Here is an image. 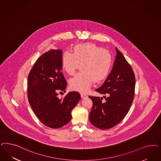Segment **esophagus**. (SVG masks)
Masks as SVG:
<instances>
[{"label":"esophagus","instance_id":"34e87169","mask_svg":"<svg viewBox=\"0 0 161 161\" xmlns=\"http://www.w3.org/2000/svg\"><path fill=\"white\" fill-rule=\"evenodd\" d=\"M80 96L82 97V98H87L88 96L84 93H80Z\"/></svg>","mask_w":161,"mask_h":161}]
</instances>
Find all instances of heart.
I'll use <instances>...</instances> for the list:
<instances>
[{"label":"heart","mask_w":161,"mask_h":161,"mask_svg":"<svg viewBox=\"0 0 161 161\" xmlns=\"http://www.w3.org/2000/svg\"><path fill=\"white\" fill-rule=\"evenodd\" d=\"M112 62L108 50L101 48L91 42L79 44L73 47V53L66 51L63 53L62 68L69 75L76 71L78 63H80V72L69 81L73 90L87 92L93 80L98 82L107 76Z\"/></svg>","instance_id":"heart-1"}]
</instances>
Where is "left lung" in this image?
<instances>
[{"instance_id":"obj_1","label":"left lung","mask_w":161,"mask_h":161,"mask_svg":"<svg viewBox=\"0 0 161 161\" xmlns=\"http://www.w3.org/2000/svg\"><path fill=\"white\" fill-rule=\"evenodd\" d=\"M117 55L111 72L97 92L103 97L89 96L92 107L89 121L99 129H109L119 123L128 113L135 95V76L130 64L115 47Z\"/></svg>"}]
</instances>
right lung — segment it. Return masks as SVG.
Here are the masks:
<instances>
[{
  "instance_id": "1",
  "label": "right lung",
  "mask_w": 161,
  "mask_h": 161,
  "mask_svg": "<svg viewBox=\"0 0 161 161\" xmlns=\"http://www.w3.org/2000/svg\"><path fill=\"white\" fill-rule=\"evenodd\" d=\"M62 50L51 49L34 64L28 78V98L31 108L42 124L52 129L67 125L72 111L80 99L78 92H69L63 98L67 82L62 73Z\"/></svg>"
}]
</instances>
